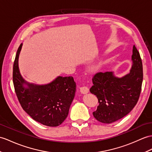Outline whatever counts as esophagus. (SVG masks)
<instances>
[{
    "label": "esophagus",
    "instance_id": "obj_1",
    "mask_svg": "<svg viewBox=\"0 0 152 152\" xmlns=\"http://www.w3.org/2000/svg\"><path fill=\"white\" fill-rule=\"evenodd\" d=\"M80 89V92L82 94H87V93H89V88L86 86L81 87Z\"/></svg>",
    "mask_w": 152,
    "mask_h": 152
}]
</instances>
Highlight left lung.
<instances>
[{
    "label": "left lung",
    "instance_id": "obj_1",
    "mask_svg": "<svg viewBox=\"0 0 152 152\" xmlns=\"http://www.w3.org/2000/svg\"><path fill=\"white\" fill-rule=\"evenodd\" d=\"M132 59V68L124 77H115L112 72H100L93 76L90 92L96 95L99 105L93 114L99 122L110 124L118 121L128 115L138 102L143 71L142 60L135 45Z\"/></svg>",
    "mask_w": 152,
    "mask_h": 152
}]
</instances>
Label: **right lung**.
Returning a JSON list of instances; mask_svg holds the SVG:
<instances>
[{"label": "right lung", "mask_w": 152, "mask_h": 152, "mask_svg": "<svg viewBox=\"0 0 152 152\" xmlns=\"http://www.w3.org/2000/svg\"><path fill=\"white\" fill-rule=\"evenodd\" d=\"M21 47L22 44L17 49L13 66L14 89L21 107L34 121L47 126H58L67 117L75 97L76 83L73 77L59 76L44 86L26 82L18 66ZM24 84L27 88L23 86Z\"/></svg>", "instance_id": "add662e5"}]
</instances>
